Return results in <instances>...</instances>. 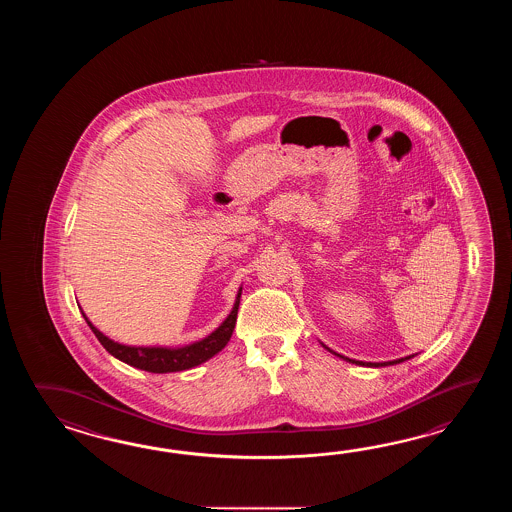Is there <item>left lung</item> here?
Wrapping results in <instances>:
<instances>
[{
	"mask_svg": "<svg viewBox=\"0 0 512 512\" xmlns=\"http://www.w3.org/2000/svg\"><path fill=\"white\" fill-rule=\"evenodd\" d=\"M324 346V344H322ZM324 348L327 349V351H331V349L327 348V346H324ZM331 353H335V351H331ZM337 357H340V359L349 360V362H355V364H362V362H359V360H353L348 359V357H344V355H338V353H335ZM415 355H408V357H403V359H397V360H388V362H368V366H371V368H382V366H393V364H401V362H404V360H410L414 359Z\"/></svg>",
	"mask_w": 512,
	"mask_h": 512,
	"instance_id": "obj_1",
	"label": "left lung"
}]
</instances>
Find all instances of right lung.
<instances>
[{
  "label": "right lung",
  "mask_w": 512,
  "mask_h": 512,
  "mask_svg": "<svg viewBox=\"0 0 512 512\" xmlns=\"http://www.w3.org/2000/svg\"><path fill=\"white\" fill-rule=\"evenodd\" d=\"M241 287L236 294L234 305L230 309L229 316L219 324L210 335L201 340H196L186 346H128L115 342L113 338L106 337L98 329L86 313L80 307V313L86 318L87 326L95 333L98 342L106 348L109 355H113L120 362H126L137 370L150 371V373H172V371H185L196 368L199 364L212 359L218 355L221 349L229 344L230 337L236 327L238 318V307H240Z\"/></svg>",
  "instance_id": "add662e5"
}]
</instances>
